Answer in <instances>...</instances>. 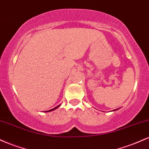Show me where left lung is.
Listing matches in <instances>:
<instances>
[{"label":"left lung","instance_id":"obj_1","mask_svg":"<svg viewBox=\"0 0 149 149\" xmlns=\"http://www.w3.org/2000/svg\"><path fill=\"white\" fill-rule=\"evenodd\" d=\"M118 109H115V110H113V111H116V110H118Z\"/></svg>","mask_w":149,"mask_h":149}]
</instances>
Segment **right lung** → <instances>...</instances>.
I'll return each mask as SVG.
<instances>
[{
  "label": "right lung",
  "instance_id": "add662e5",
  "mask_svg": "<svg viewBox=\"0 0 149 149\" xmlns=\"http://www.w3.org/2000/svg\"><path fill=\"white\" fill-rule=\"evenodd\" d=\"M60 106H61V104H59V105H58V106H57V107H56L53 108V109H50V110H49V111H45V112H50V111H52L55 110V109H57V108H59V107H60Z\"/></svg>",
  "mask_w": 149,
  "mask_h": 149
}]
</instances>
